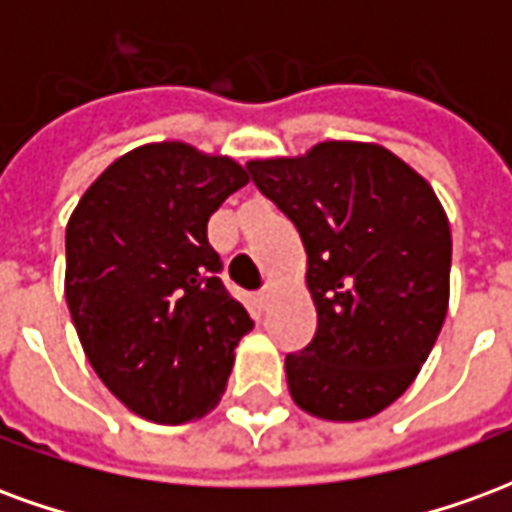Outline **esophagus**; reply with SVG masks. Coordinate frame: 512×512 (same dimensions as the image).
<instances>
[{
    "mask_svg": "<svg viewBox=\"0 0 512 512\" xmlns=\"http://www.w3.org/2000/svg\"><path fill=\"white\" fill-rule=\"evenodd\" d=\"M255 301H257V307H260V310H268V304L274 301V290H271V288H263V290H260V293H257V296H255Z\"/></svg>",
    "mask_w": 512,
    "mask_h": 512,
    "instance_id": "34e87169",
    "label": "esophagus"
}]
</instances>
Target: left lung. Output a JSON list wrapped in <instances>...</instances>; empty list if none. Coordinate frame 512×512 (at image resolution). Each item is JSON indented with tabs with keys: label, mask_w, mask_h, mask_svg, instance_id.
<instances>
[{
	"label": "left lung",
	"mask_w": 512,
	"mask_h": 512,
	"mask_svg": "<svg viewBox=\"0 0 512 512\" xmlns=\"http://www.w3.org/2000/svg\"><path fill=\"white\" fill-rule=\"evenodd\" d=\"M246 169L307 252L318 329L285 356L290 395L312 417H373L417 378L447 315L452 238L439 197L367 142H321Z\"/></svg>",
	"instance_id": "8db88e82"
}]
</instances>
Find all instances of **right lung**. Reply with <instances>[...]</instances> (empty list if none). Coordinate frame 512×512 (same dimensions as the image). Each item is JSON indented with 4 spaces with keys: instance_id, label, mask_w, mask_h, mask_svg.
<instances>
[{
    "instance_id": "obj_1",
    "label": "right lung",
    "mask_w": 512,
    "mask_h": 512,
    "mask_svg": "<svg viewBox=\"0 0 512 512\" xmlns=\"http://www.w3.org/2000/svg\"><path fill=\"white\" fill-rule=\"evenodd\" d=\"M249 183L183 142L142 145L101 172L65 230V299L90 365L139 417L208 414L255 323L219 279L208 219Z\"/></svg>"
}]
</instances>
